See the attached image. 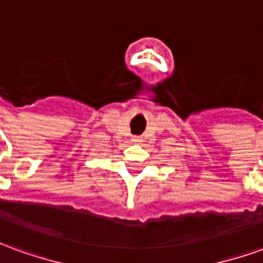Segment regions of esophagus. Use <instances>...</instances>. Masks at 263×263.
<instances>
[{
  "mask_svg": "<svg viewBox=\"0 0 263 263\" xmlns=\"http://www.w3.org/2000/svg\"><path fill=\"white\" fill-rule=\"evenodd\" d=\"M141 141H142V139H141V138H139V137L132 138V142H134V144H139V142H141Z\"/></svg>",
  "mask_w": 263,
  "mask_h": 263,
  "instance_id": "34e87169",
  "label": "esophagus"
}]
</instances>
